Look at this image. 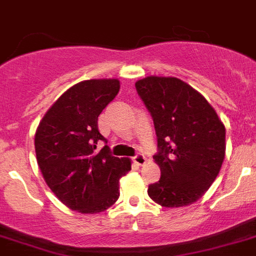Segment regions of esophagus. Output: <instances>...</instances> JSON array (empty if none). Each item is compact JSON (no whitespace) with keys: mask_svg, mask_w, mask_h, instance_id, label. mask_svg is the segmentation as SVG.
Instances as JSON below:
<instances>
[{"mask_svg":"<svg viewBox=\"0 0 256 256\" xmlns=\"http://www.w3.org/2000/svg\"><path fill=\"white\" fill-rule=\"evenodd\" d=\"M132 160H134L135 164H138V165H143L146 164V161H147V158H146V156L143 154H136L132 158Z\"/></svg>","mask_w":256,"mask_h":256,"instance_id":"1","label":"esophagus"}]
</instances>
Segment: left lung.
<instances>
[{"instance_id":"8db88e82","label":"left lung","mask_w":256,"mask_h":256,"mask_svg":"<svg viewBox=\"0 0 256 256\" xmlns=\"http://www.w3.org/2000/svg\"><path fill=\"white\" fill-rule=\"evenodd\" d=\"M154 118L161 177L148 195L162 207H184L203 196L225 158V128L210 102L177 78L147 76L135 83Z\"/></svg>"}]
</instances>
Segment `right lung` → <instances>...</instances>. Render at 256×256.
Here are the masks:
<instances>
[{"instance_id": "add662e5", "label": "right lung", "mask_w": 256, "mask_h": 256, "mask_svg": "<svg viewBox=\"0 0 256 256\" xmlns=\"http://www.w3.org/2000/svg\"><path fill=\"white\" fill-rule=\"evenodd\" d=\"M120 91L118 79H91L72 86L52 105L38 124L35 151L38 168L54 195L80 214L105 211L120 196V178L130 158H114L100 140L98 118Z\"/></svg>"}]
</instances>
